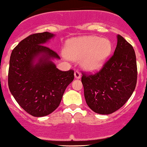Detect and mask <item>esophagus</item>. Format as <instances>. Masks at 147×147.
<instances>
[{"label": "esophagus", "mask_w": 147, "mask_h": 147, "mask_svg": "<svg viewBox=\"0 0 147 147\" xmlns=\"http://www.w3.org/2000/svg\"><path fill=\"white\" fill-rule=\"evenodd\" d=\"M74 76H75L76 78L78 79V78H81V74L79 71H75V72H74Z\"/></svg>", "instance_id": "obj_1"}]
</instances>
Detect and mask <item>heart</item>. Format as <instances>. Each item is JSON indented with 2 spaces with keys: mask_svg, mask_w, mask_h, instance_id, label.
<instances>
[{
  "mask_svg": "<svg viewBox=\"0 0 147 147\" xmlns=\"http://www.w3.org/2000/svg\"><path fill=\"white\" fill-rule=\"evenodd\" d=\"M111 49L112 45L108 39L88 36L69 40L66 44L65 54L72 60L83 58V68L89 71H94L102 67Z\"/></svg>",
  "mask_w": 147,
  "mask_h": 147,
  "instance_id": "1",
  "label": "heart"
}]
</instances>
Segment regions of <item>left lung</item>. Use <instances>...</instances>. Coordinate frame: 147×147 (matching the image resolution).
Returning a JSON list of instances; mask_svg holds the SVG:
<instances>
[{
    "instance_id": "left-lung-1",
    "label": "left lung",
    "mask_w": 147,
    "mask_h": 147,
    "mask_svg": "<svg viewBox=\"0 0 147 147\" xmlns=\"http://www.w3.org/2000/svg\"><path fill=\"white\" fill-rule=\"evenodd\" d=\"M84 97L90 109L99 114H110L129 100L137 81L135 51L120 35L114 55L94 74L82 73Z\"/></svg>"
}]
</instances>
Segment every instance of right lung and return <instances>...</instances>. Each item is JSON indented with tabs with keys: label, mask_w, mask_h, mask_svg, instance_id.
<instances>
[{
	"label": "right lung",
	"mask_w": 147,
	"mask_h": 147,
	"mask_svg": "<svg viewBox=\"0 0 147 147\" xmlns=\"http://www.w3.org/2000/svg\"><path fill=\"white\" fill-rule=\"evenodd\" d=\"M54 36L49 32L30 35L14 48L10 58V91L22 109L36 117L57 109L74 78L71 69L62 71L56 68L51 59L60 57L44 46Z\"/></svg>",
	"instance_id": "add662e5"
}]
</instances>
